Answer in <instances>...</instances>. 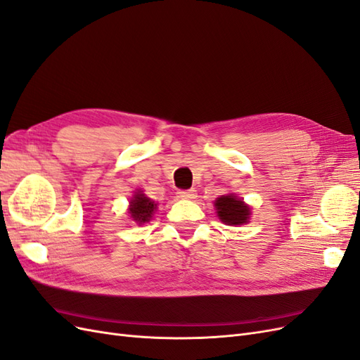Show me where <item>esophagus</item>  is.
I'll use <instances>...</instances> for the list:
<instances>
[{"instance_id":"34e87169","label":"esophagus","mask_w":360,"mask_h":360,"mask_svg":"<svg viewBox=\"0 0 360 360\" xmlns=\"http://www.w3.org/2000/svg\"><path fill=\"white\" fill-rule=\"evenodd\" d=\"M177 197L181 200H192L197 197V191L195 189H188V191H179L177 192Z\"/></svg>"}]
</instances>
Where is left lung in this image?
I'll use <instances>...</instances> for the list:
<instances>
[{
    "mask_svg": "<svg viewBox=\"0 0 360 360\" xmlns=\"http://www.w3.org/2000/svg\"><path fill=\"white\" fill-rule=\"evenodd\" d=\"M214 205L219 219L226 225H242L249 221V207L234 195H222L216 200Z\"/></svg>",
    "mask_w": 360,
    "mask_h": 360,
    "instance_id": "obj_1",
    "label": "left lung"
}]
</instances>
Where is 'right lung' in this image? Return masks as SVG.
Instances as JSON below:
<instances>
[{
	"label": "right lung",
	"mask_w": 360,
	"mask_h": 360,
	"mask_svg": "<svg viewBox=\"0 0 360 360\" xmlns=\"http://www.w3.org/2000/svg\"><path fill=\"white\" fill-rule=\"evenodd\" d=\"M130 214H132L134 221L144 224L148 222L151 214L155 213L156 210V204L155 201H151L150 198H147L144 193H135L134 200H130V209H129Z\"/></svg>",
	"instance_id": "add662e5"
}]
</instances>
